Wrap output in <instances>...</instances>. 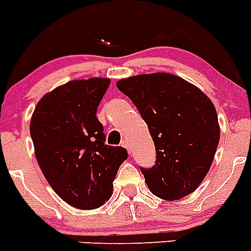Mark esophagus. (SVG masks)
Masks as SVG:
<instances>
[{"mask_svg":"<svg viewBox=\"0 0 251 251\" xmlns=\"http://www.w3.org/2000/svg\"><path fill=\"white\" fill-rule=\"evenodd\" d=\"M121 145H123L124 147H126V149L128 150V152L131 153V147H130V144H128V140L127 139H124L123 142H121Z\"/></svg>","mask_w":251,"mask_h":251,"instance_id":"1","label":"esophagus"}]
</instances>
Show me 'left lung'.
Instances as JSON below:
<instances>
[{
	"label": "left lung",
	"instance_id": "1",
	"mask_svg": "<svg viewBox=\"0 0 251 251\" xmlns=\"http://www.w3.org/2000/svg\"><path fill=\"white\" fill-rule=\"evenodd\" d=\"M116 85L137 107L156 147V165L141 167L150 191L166 201L196 191L212 166L221 137L212 100L168 73L131 76Z\"/></svg>",
	"mask_w": 251,
	"mask_h": 251
}]
</instances>
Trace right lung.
<instances>
[{"label": "right lung", "mask_w": 251, "mask_h": 251, "mask_svg": "<svg viewBox=\"0 0 251 251\" xmlns=\"http://www.w3.org/2000/svg\"><path fill=\"white\" fill-rule=\"evenodd\" d=\"M110 79L68 81L47 93L29 130L42 173L64 202L95 209L110 200L112 182L127 151L107 146L97 110Z\"/></svg>", "instance_id": "add662e5"}]
</instances>
